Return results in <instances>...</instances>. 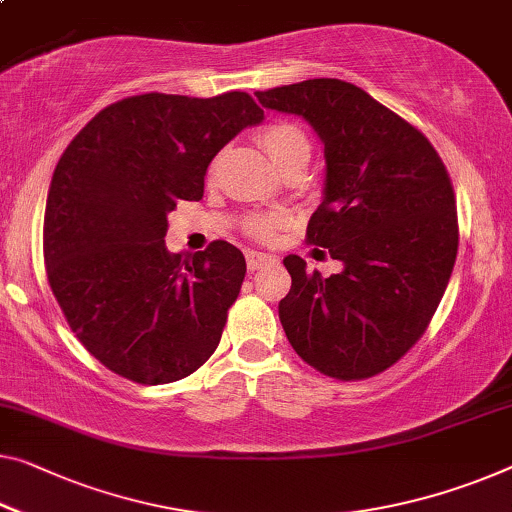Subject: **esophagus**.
Listing matches in <instances>:
<instances>
[{"label":"esophagus","instance_id":"34e87169","mask_svg":"<svg viewBox=\"0 0 512 512\" xmlns=\"http://www.w3.org/2000/svg\"><path fill=\"white\" fill-rule=\"evenodd\" d=\"M246 262H248V269L250 271H257V269H264V266H269V264H276L278 259L273 257V255L259 253V250H248Z\"/></svg>","mask_w":512,"mask_h":512}]
</instances>
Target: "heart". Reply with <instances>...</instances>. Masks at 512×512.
I'll use <instances>...</instances> for the list:
<instances>
[{"instance_id":"obj_1","label":"heart","mask_w":512,"mask_h":512,"mask_svg":"<svg viewBox=\"0 0 512 512\" xmlns=\"http://www.w3.org/2000/svg\"><path fill=\"white\" fill-rule=\"evenodd\" d=\"M257 142L269 158L282 170L292 165H305L310 158L312 144L308 133L296 121L278 119L259 128ZM282 227V218L276 213H255L246 220V234L257 241H271Z\"/></svg>"}]
</instances>
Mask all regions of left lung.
<instances>
[{
    "mask_svg": "<svg viewBox=\"0 0 512 512\" xmlns=\"http://www.w3.org/2000/svg\"><path fill=\"white\" fill-rule=\"evenodd\" d=\"M264 108L301 114L324 142V202L305 241L345 271L308 273L285 257L280 301L289 345L326 377H375L423 338L451 280L460 227L455 190L430 140L400 114L335 78L255 91Z\"/></svg>",
    "mask_w": 512,
    "mask_h": 512,
    "instance_id": "obj_1",
    "label": "left lung"
}]
</instances>
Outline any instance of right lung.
I'll list each match as a JSON object with an SVG mask.
<instances>
[{"label":"right lung","instance_id":"1","mask_svg":"<svg viewBox=\"0 0 512 512\" xmlns=\"http://www.w3.org/2000/svg\"><path fill=\"white\" fill-rule=\"evenodd\" d=\"M262 119L246 91H151L108 105L61 154L45 202V273L75 338L114 375L170 384L216 352L246 259L223 239L167 253V213L202 200L213 156Z\"/></svg>","mask_w":512,"mask_h":512}]
</instances>
